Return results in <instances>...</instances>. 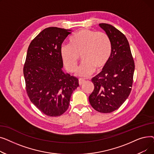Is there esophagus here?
<instances>
[{
  "label": "esophagus",
  "mask_w": 154,
  "mask_h": 154,
  "mask_svg": "<svg viewBox=\"0 0 154 154\" xmlns=\"http://www.w3.org/2000/svg\"><path fill=\"white\" fill-rule=\"evenodd\" d=\"M84 82H85V80H82V79H79V84L80 85H81L82 84H84Z\"/></svg>",
  "instance_id": "1"
}]
</instances>
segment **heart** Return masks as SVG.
Listing matches in <instances>:
<instances>
[{"instance_id": "heart-1", "label": "heart", "mask_w": 154, "mask_h": 154, "mask_svg": "<svg viewBox=\"0 0 154 154\" xmlns=\"http://www.w3.org/2000/svg\"><path fill=\"white\" fill-rule=\"evenodd\" d=\"M112 53V43L104 32L87 29L80 30L69 39V44H63L60 49V57L66 70L74 72L79 55L82 62L75 71V75L88 77L95 71L102 69L108 62Z\"/></svg>"}]
</instances>
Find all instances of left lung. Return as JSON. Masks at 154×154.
Listing matches in <instances>:
<instances>
[{"label": "left lung", "mask_w": 154, "mask_h": 154, "mask_svg": "<svg viewBox=\"0 0 154 154\" xmlns=\"http://www.w3.org/2000/svg\"><path fill=\"white\" fill-rule=\"evenodd\" d=\"M112 43L110 57L98 75L93 77L94 89L89 95L92 107L101 113L118 109L131 93L135 70L134 61L126 37L114 26L100 23Z\"/></svg>", "instance_id": "8db88e82"}]
</instances>
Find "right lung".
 <instances>
[{
	"mask_svg": "<svg viewBox=\"0 0 154 154\" xmlns=\"http://www.w3.org/2000/svg\"><path fill=\"white\" fill-rule=\"evenodd\" d=\"M71 30L55 27L44 29L30 42L23 67L26 91L30 101L44 114L62 115L79 80L62 70L60 49Z\"/></svg>",
	"mask_w": 154,
	"mask_h": 154,
	"instance_id": "1",
	"label": "right lung"
}]
</instances>
